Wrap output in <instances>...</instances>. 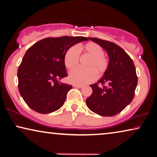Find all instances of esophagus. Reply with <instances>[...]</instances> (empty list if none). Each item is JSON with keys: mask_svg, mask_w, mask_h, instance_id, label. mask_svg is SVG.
I'll return each instance as SVG.
<instances>
[{"mask_svg": "<svg viewBox=\"0 0 157 157\" xmlns=\"http://www.w3.org/2000/svg\"><path fill=\"white\" fill-rule=\"evenodd\" d=\"M74 87H76V88H82L83 87V85H73Z\"/></svg>", "mask_w": 157, "mask_h": 157, "instance_id": "34e87169", "label": "esophagus"}]
</instances>
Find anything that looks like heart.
Instances as JSON below:
<instances>
[{"mask_svg":"<svg viewBox=\"0 0 157 157\" xmlns=\"http://www.w3.org/2000/svg\"><path fill=\"white\" fill-rule=\"evenodd\" d=\"M79 51L90 56L86 63L87 68H76L70 72L68 80L75 85H83L94 80L98 76H102L109 67V61L104 55V50L99 44L88 42L78 46ZM79 62V53L75 47L67 49L64 55V64L67 69L75 67Z\"/></svg>","mask_w":157,"mask_h":157,"instance_id":"obj_1","label":"heart"}]
</instances>
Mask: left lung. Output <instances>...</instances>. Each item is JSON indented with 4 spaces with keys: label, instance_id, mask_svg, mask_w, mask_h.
<instances>
[{
    "label": "left lung",
    "instance_id": "1",
    "mask_svg": "<svg viewBox=\"0 0 157 157\" xmlns=\"http://www.w3.org/2000/svg\"><path fill=\"white\" fill-rule=\"evenodd\" d=\"M104 49L109 56V67L97 83L91 85L92 94L86 104L94 113L101 116H113L130 104L137 85L136 70L132 60L117 44L98 38L88 37ZM99 83L106 84L103 88Z\"/></svg>",
    "mask_w": 157,
    "mask_h": 157
}]
</instances>
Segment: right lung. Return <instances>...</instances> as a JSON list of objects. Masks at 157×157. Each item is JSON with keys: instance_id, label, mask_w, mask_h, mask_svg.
I'll use <instances>...</instances> for the list:
<instances>
[{"instance_id": "add662e5", "label": "right lung", "mask_w": 157, "mask_h": 157, "mask_svg": "<svg viewBox=\"0 0 157 157\" xmlns=\"http://www.w3.org/2000/svg\"><path fill=\"white\" fill-rule=\"evenodd\" d=\"M84 36L46 38L26 51L18 67V90L25 103L39 113H50L64 104L72 85L60 82L67 76L64 55Z\"/></svg>"}]
</instances>
